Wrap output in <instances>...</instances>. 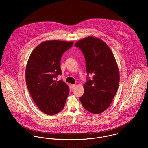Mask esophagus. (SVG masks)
<instances>
[{"label": "esophagus", "mask_w": 148, "mask_h": 148, "mask_svg": "<svg viewBox=\"0 0 148 148\" xmlns=\"http://www.w3.org/2000/svg\"><path fill=\"white\" fill-rule=\"evenodd\" d=\"M71 89H75V85L71 84Z\"/></svg>", "instance_id": "obj_1"}]
</instances>
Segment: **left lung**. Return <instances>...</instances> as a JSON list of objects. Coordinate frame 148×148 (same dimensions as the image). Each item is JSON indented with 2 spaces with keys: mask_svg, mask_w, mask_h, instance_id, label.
Listing matches in <instances>:
<instances>
[{
  "mask_svg": "<svg viewBox=\"0 0 148 148\" xmlns=\"http://www.w3.org/2000/svg\"><path fill=\"white\" fill-rule=\"evenodd\" d=\"M84 55L86 69L92 74L80 98L85 109L93 114L104 112L111 104L119 84V71L113 52L106 42L90 36L75 44Z\"/></svg>",
  "mask_w": 148,
  "mask_h": 148,
  "instance_id": "left-lung-1",
  "label": "left lung"
}]
</instances>
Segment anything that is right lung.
I'll return each mask as SVG.
<instances>
[{"label":"right lung","mask_w":148,"mask_h":148,"mask_svg":"<svg viewBox=\"0 0 148 148\" xmlns=\"http://www.w3.org/2000/svg\"><path fill=\"white\" fill-rule=\"evenodd\" d=\"M73 42L47 40L32 52L25 69L27 88L38 108L52 115L59 113L65 106L69 88L63 81L54 78L62 74L60 60Z\"/></svg>","instance_id":"obj_1"}]
</instances>
